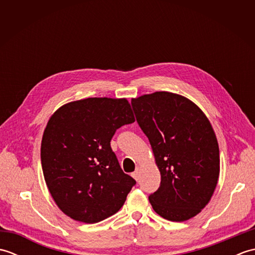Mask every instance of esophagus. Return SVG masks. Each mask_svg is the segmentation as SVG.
I'll return each mask as SVG.
<instances>
[{
    "mask_svg": "<svg viewBox=\"0 0 255 255\" xmlns=\"http://www.w3.org/2000/svg\"><path fill=\"white\" fill-rule=\"evenodd\" d=\"M132 177L134 178V180H136V181H138L139 180V175H140V170L139 169H137L136 171H134L133 173H132Z\"/></svg>",
    "mask_w": 255,
    "mask_h": 255,
    "instance_id": "1",
    "label": "esophagus"
}]
</instances>
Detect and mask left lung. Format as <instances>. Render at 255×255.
<instances>
[{"label":"left lung","instance_id":"obj_1","mask_svg":"<svg viewBox=\"0 0 255 255\" xmlns=\"http://www.w3.org/2000/svg\"><path fill=\"white\" fill-rule=\"evenodd\" d=\"M131 104L161 174L160 187L149 196L153 210L171 221L195 217L211 199L220 172L209 119L194 102L171 92L144 94Z\"/></svg>","mask_w":255,"mask_h":255}]
</instances>
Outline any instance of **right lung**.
Wrapping results in <instances>:
<instances>
[{
    "label": "right lung",
    "instance_id": "right-lung-1",
    "mask_svg": "<svg viewBox=\"0 0 255 255\" xmlns=\"http://www.w3.org/2000/svg\"><path fill=\"white\" fill-rule=\"evenodd\" d=\"M133 122L127 99L89 97L52 114L42 134L41 166L53 200L68 217L95 224L123 207L136 181L123 172L111 140Z\"/></svg>",
    "mask_w": 255,
    "mask_h": 255
}]
</instances>
